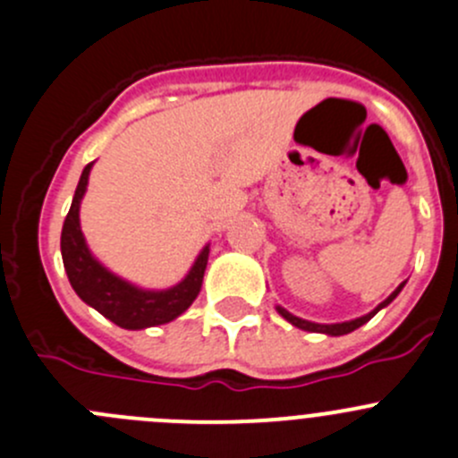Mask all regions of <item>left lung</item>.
<instances>
[{
  "instance_id": "8db88e82",
  "label": "left lung",
  "mask_w": 458,
  "mask_h": 458,
  "mask_svg": "<svg viewBox=\"0 0 458 458\" xmlns=\"http://www.w3.org/2000/svg\"><path fill=\"white\" fill-rule=\"evenodd\" d=\"M404 283H407V281H404ZM404 283H400V285L395 287L394 292H391L389 297H386L385 301H382L380 306L376 308V310H371L369 315H364V317H357V319L342 321V324H315V321H308V319H301V317H294L292 312H287L285 308H281V306H276V310H278V315L283 317V319H287L292 326H297V328L308 330V333H324V335H330V337H339V335H348V333H352L355 328H360V326H364L369 319H373V317H376L377 312L382 310V308L389 306V303L394 301V299L400 294V290L404 287Z\"/></svg>"
}]
</instances>
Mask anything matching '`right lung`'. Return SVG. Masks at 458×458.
<instances>
[{
  "label": "right lung",
  "instance_id": "obj_1",
  "mask_svg": "<svg viewBox=\"0 0 458 458\" xmlns=\"http://www.w3.org/2000/svg\"><path fill=\"white\" fill-rule=\"evenodd\" d=\"M91 166H94V161L82 168L81 182H78L72 199V208L64 217L63 236H60L64 272H67L73 292L87 306L98 310L106 319L121 326V328L141 330L177 319L182 312L189 310V306L199 294L208 260V245L199 251L191 272L168 290H141V287L112 274L91 256L85 236L81 232L78 211H81V199L87 191Z\"/></svg>",
  "mask_w": 458,
  "mask_h": 458
}]
</instances>
